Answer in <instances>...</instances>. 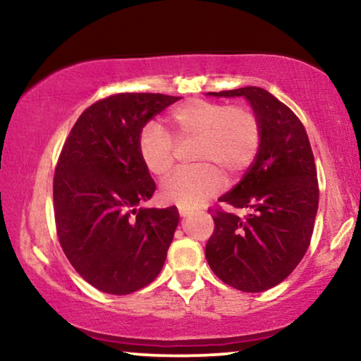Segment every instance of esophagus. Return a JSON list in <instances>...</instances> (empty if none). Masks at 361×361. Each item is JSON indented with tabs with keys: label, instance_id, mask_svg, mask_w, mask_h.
Segmentation results:
<instances>
[{
	"label": "esophagus",
	"instance_id": "esophagus-1",
	"mask_svg": "<svg viewBox=\"0 0 361 361\" xmlns=\"http://www.w3.org/2000/svg\"><path fill=\"white\" fill-rule=\"evenodd\" d=\"M192 214H194V210L184 209V207H179V215H180V216H189V215H192Z\"/></svg>",
	"mask_w": 361,
	"mask_h": 361
}]
</instances>
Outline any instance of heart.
Instances as JSON below:
<instances>
[{
	"label": "heart",
	"instance_id": "1",
	"mask_svg": "<svg viewBox=\"0 0 361 361\" xmlns=\"http://www.w3.org/2000/svg\"><path fill=\"white\" fill-rule=\"evenodd\" d=\"M171 135L154 123L137 135V154L149 174L166 177L174 169L176 145L194 146V164L199 167L177 171L161 187L167 204L194 209L220 192L225 172L238 177L253 164L261 145V123L248 106L212 100H189L167 116ZM173 137L171 138L170 136Z\"/></svg>",
	"mask_w": 361,
	"mask_h": 361
}]
</instances>
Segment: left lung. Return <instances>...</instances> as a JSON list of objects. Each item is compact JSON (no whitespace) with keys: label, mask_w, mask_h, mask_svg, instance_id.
I'll return each mask as SVG.
<instances>
[{"label":"left lung","mask_w":361,"mask_h":361,"mask_svg":"<svg viewBox=\"0 0 361 361\" xmlns=\"http://www.w3.org/2000/svg\"><path fill=\"white\" fill-rule=\"evenodd\" d=\"M209 95L245 97L261 123V145L243 179L219 199L250 214L210 209L215 230L205 258L225 284L261 293L288 278L310 245L319 207L312 147L294 111L264 88Z\"/></svg>","instance_id":"1"}]
</instances>
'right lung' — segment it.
Returning <instances> with one entry per match:
<instances>
[{"instance_id": "1", "label": "right lung", "mask_w": 361, "mask_h": 361, "mask_svg": "<svg viewBox=\"0 0 361 361\" xmlns=\"http://www.w3.org/2000/svg\"><path fill=\"white\" fill-rule=\"evenodd\" d=\"M179 98L106 97L78 116L63 142L54 174L57 236L77 273L102 293L140 290L166 261L179 212L137 209L156 190L137 154V135Z\"/></svg>"}]
</instances>
